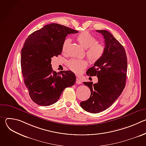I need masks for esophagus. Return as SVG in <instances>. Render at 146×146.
I'll return each instance as SVG.
<instances>
[{
	"label": "esophagus",
	"mask_w": 146,
	"mask_h": 146,
	"mask_svg": "<svg viewBox=\"0 0 146 146\" xmlns=\"http://www.w3.org/2000/svg\"><path fill=\"white\" fill-rule=\"evenodd\" d=\"M76 84H81V80L79 79L78 77H77V78H76Z\"/></svg>",
	"instance_id": "obj_1"
}]
</instances>
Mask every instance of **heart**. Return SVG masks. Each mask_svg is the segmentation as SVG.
Segmentation results:
<instances>
[{
    "mask_svg": "<svg viewBox=\"0 0 146 146\" xmlns=\"http://www.w3.org/2000/svg\"><path fill=\"white\" fill-rule=\"evenodd\" d=\"M76 40L82 47L86 49V55L92 63L98 62L105 53V46L96 42V38L88 32L79 33L76 36ZM70 41V38H66L64 41L62 46V52H66ZM87 66L88 62L85 59H72L68 62V68L76 74H80Z\"/></svg>",
    "mask_w": 146,
    "mask_h": 146,
    "instance_id": "heart-1",
    "label": "heart"
}]
</instances>
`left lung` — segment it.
Segmentation results:
<instances>
[{"label": "left lung", "instance_id": "8db88e82", "mask_svg": "<svg viewBox=\"0 0 146 146\" xmlns=\"http://www.w3.org/2000/svg\"><path fill=\"white\" fill-rule=\"evenodd\" d=\"M105 38V51L102 57L88 69L87 74L96 76L98 81L83 82L91 90L90 98L80 103L81 107L91 113L109 108L125 87L127 57L123 47L109 31L96 30Z\"/></svg>", "mask_w": 146, "mask_h": 146}]
</instances>
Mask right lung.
<instances>
[{
    "mask_svg": "<svg viewBox=\"0 0 146 146\" xmlns=\"http://www.w3.org/2000/svg\"><path fill=\"white\" fill-rule=\"evenodd\" d=\"M78 32L54 23L33 32L25 40L21 56L22 73L29 96L37 105H52L66 88L74 84L76 78L72 72L57 73L52 70L51 62L53 56L60 55L68 35Z\"/></svg>",
    "mask_w": 146,
    "mask_h": 146,
    "instance_id": "right-lung-1",
    "label": "right lung"
}]
</instances>
